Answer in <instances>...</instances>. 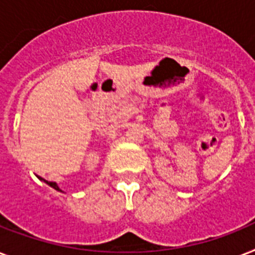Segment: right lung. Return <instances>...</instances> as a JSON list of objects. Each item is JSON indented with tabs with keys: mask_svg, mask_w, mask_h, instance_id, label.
I'll return each instance as SVG.
<instances>
[{
	"mask_svg": "<svg viewBox=\"0 0 255 255\" xmlns=\"http://www.w3.org/2000/svg\"><path fill=\"white\" fill-rule=\"evenodd\" d=\"M41 180H43V178H41ZM43 181H45L46 184H47V185L51 186V188H54V189H55V190H59V192H62V190L59 189V186L57 185V182H53V181H46V180H43Z\"/></svg>",
	"mask_w": 255,
	"mask_h": 255,
	"instance_id": "add662e5",
	"label": "right lung"
}]
</instances>
